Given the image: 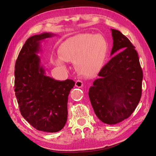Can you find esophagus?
I'll list each match as a JSON object with an SVG mask.
<instances>
[{"mask_svg":"<svg viewBox=\"0 0 156 156\" xmlns=\"http://www.w3.org/2000/svg\"><path fill=\"white\" fill-rule=\"evenodd\" d=\"M75 86H76L78 88L83 87V81H81V80H77V81H76V83H75Z\"/></svg>","mask_w":156,"mask_h":156,"instance_id":"34e87169","label":"esophagus"}]
</instances>
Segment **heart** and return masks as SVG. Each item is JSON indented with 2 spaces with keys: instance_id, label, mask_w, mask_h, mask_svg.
<instances>
[{
  "instance_id": "1",
  "label": "heart",
  "mask_w": 156,
  "mask_h": 156,
  "mask_svg": "<svg viewBox=\"0 0 156 156\" xmlns=\"http://www.w3.org/2000/svg\"><path fill=\"white\" fill-rule=\"evenodd\" d=\"M107 49L106 41L101 36L89 33L79 34L61 45L60 56L55 58L54 62L56 66L65 67L66 61H72L81 74L92 76L104 64Z\"/></svg>"
}]
</instances>
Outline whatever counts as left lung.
<instances>
[{
  "label": "left lung",
  "instance_id": "1",
  "mask_svg": "<svg viewBox=\"0 0 156 156\" xmlns=\"http://www.w3.org/2000/svg\"><path fill=\"white\" fill-rule=\"evenodd\" d=\"M113 46L108 61L89 88L96 115L103 123L115 125L133 112L142 94L143 77L137 52L126 36L111 29Z\"/></svg>",
  "mask_w": 156,
  "mask_h": 156
}]
</instances>
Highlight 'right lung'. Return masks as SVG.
Segmentation results:
<instances>
[{
    "label": "right lung",
    "instance_id": "right-lung-1",
    "mask_svg": "<svg viewBox=\"0 0 156 156\" xmlns=\"http://www.w3.org/2000/svg\"><path fill=\"white\" fill-rule=\"evenodd\" d=\"M55 36L50 32L30 37L15 65V92L21 115L36 129L50 133L60 131L68 119V100L75 85L72 79L57 81L45 75L37 55L41 41Z\"/></svg>",
    "mask_w": 156,
    "mask_h": 156
}]
</instances>
